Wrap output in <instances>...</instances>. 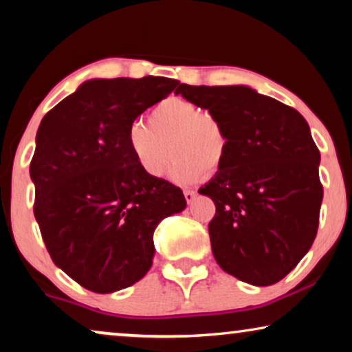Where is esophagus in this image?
<instances>
[{"label": "esophagus", "instance_id": "34e87169", "mask_svg": "<svg viewBox=\"0 0 352 352\" xmlns=\"http://www.w3.org/2000/svg\"><path fill=\"white\" fill-rule=\"evenodd\" d=\"M195 192L194 190H184V197H186V200H187V204H192V201L195 200Z\"/></svg>", "mask_w": 352, "mask_h": 352}]
</instances>
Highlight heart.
<instances>
[{
    "mask_svg": "<svg viewBox=\"0 0 352 352\" xmlns=\"http://www.w3.org/2000/svg\"><path fill=\"white\" fill-rule=\"evenodd\" d=\"M128 146L146 175L162 177L175 157L171 177L192 184L224 166L229 136L223 123L199 105L168 98L148 115V126L136 122L128 128Z\"/></svg>",
    "mask_w": 352,
    "mask_h": 352,
    "instance_id": "1",
    "label": "heart"
}]
</instances>
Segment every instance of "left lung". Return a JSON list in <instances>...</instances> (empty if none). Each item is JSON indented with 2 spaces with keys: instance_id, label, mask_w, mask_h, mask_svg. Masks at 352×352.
Returning a JSON list of instances; mask_svg holds the SVG:
<instances>
[{
  "instance_id": "8db88e82",
  "label": "left lung",
  "mask_w": 352,
  "mask_h": 352,
  "mask_svg": "<svg viewBox=\"0 0 352 352\" xmlns=\"http://www.w3.org/2000/svg\"><path fill=\"white\" fill-rule=\"evenodd\" d=\"M223 123L224 166L200 187L214 201L208 224L216 263L256 287L277 283L314 242L322 189L320 152L293 107L248 86H190L175 91Z\"/></svg>"
}]
</instances>
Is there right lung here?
Returning <instances> with one entry per match:
<instances>
[{
	"mask_svg": "<svg viewBox=\"0 0 352 352\" xmlns=\"http://www.w3.org/2000/svg\"><path fill=\"white\" fill-rule=\"evenodd\" d=\"M179 81L88 80L43 117L30 163L35 213L52 261L86 290L131 287L152 266L153 230L186 208L179 187L142 171L128 128Z\"/></svg>",
	"mask_w": 352,
	"mask_h": 352,
	"instance_id": "right-lung-1",
	"label": "right lung"
}]
</instances>
